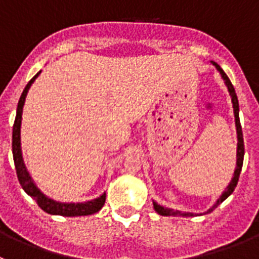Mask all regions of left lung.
Returning <instances> with one entry per match:
<instances>
[{
	"label": "left lung",
	"instance_id": "left-lung-1",
	"mask_svg": "<svg viewBox=\"0 0 259 259\" xmlns=\"http://www.w3.org/2000/svg\"><path fill=\"white\" fill-rule=\"evenodd\" d=\"M213 64L216 66L217 71L221 73L223 76V79L225 80V84L228 87V91H229L230 96H232V103H233V109H234V117H236V126H237V138H238V143H237V167H236V171H234V175H233V179L230 182L229 186L227 187V190L225 192L223 193L220 196V199L217 200L216 204H214L213 207L210 208L209 210H207V213H210L214 208H217V205H220L223 203L224 200L227 199L229 196L230 193L233 192L234 188H236L237 183H238V178H240V174H241V168H242V163H244V154H245V147H244V137H242V127H241V123H240V117H238V99H237V95H236V91H234V87L233 84L230 82L229 77L227 76V73L224 72L223 68H221L219 64L213 62ZM154 204V209L158 212L159 214L162 216H183V217H190L193 216V213H190V212H180V210H174L170 209V208H164L162 205H159L158 203L153 201Z\"/></svg>",
	"mask_w": 259,
	"mask_h": 259
}]
</instances>
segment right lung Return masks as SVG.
<instances>
[{"label":"right lung","mask_w":259,"mask_h":259,"mask_svg":"<svg viewBox=\"0 0 259 259\" xmlns=\"http://www.w3.org/2000/svg\"><path fill=\"white\" fill-rule=\"evenodd\" d=\"M39 73H40V71L27 82V85L23 89L22 95H21V99H19L18 101V106H17V116H15L14 125H13V158H14L15 170H17V177H18L19 184L22 186V188L29 196H31L32 199L35 200L39 207L50 214H60V216L72 217L88 216V214L96 213V212H99V210L103 208L104 204H105V193L101 195L100 197H97V199L91 200V201H85V203H58V201H54V200L45 196V195L36 188V186L31 180V177H30L27 170H26L25 163H23L22 158V151H21V121H22L23 104H25L27 91H29V88L31 87L32 82H34V80L38 77Z\"/></svg>","instance_id":"add662e5"}]
</instances>
